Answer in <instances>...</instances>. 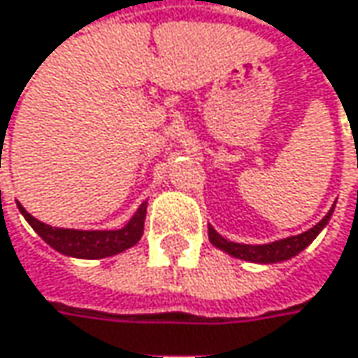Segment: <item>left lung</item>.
Listing matches in <instances>:
<instances>
[{"label": "left lung", "mask_w": 358, "mask_h": 358, "mask_svg": "<svg viewBox=\"0 0 358 358\" xmlns=\"http://www.w3.org/2000/svg\"><path fill=\"white\" fill-rule=\"evenodd\" d=\"M330 215L328 213L317 225H313L311 229L299 234V236H293V238H285V240H278L273 244L264 245H248V244H236V242H227L225 238H221L213 227H209V240L213 245H217L219 250L236 256V258H242L248 262H260V264H273V262H280V260H287V258H293L295 254H299L306 245L313 242V238L322 231V227L330 221Z\"/></svg>", "instance_id": "left-lung-1"}]
</instances>
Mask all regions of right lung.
<instances>
[{"instance_id":"right-lung-1","label":"right lung","mask_w":358,"mask_h":358,"mask_svg":"<svg viewBox=\"0 0 358 358\" xmlns=\"http://www.w3.org/2000/svg\"><path fill=\"white\" fill-rule=\"evenodd\" d=\"M20 213L26 217V221L32 225V229L57 252L65 256H76V258H106L118 254L131 245H135L143 236V223H145L147 203L139 207V211L131 217V221L122 229L114 231H80V229H61V227H50L47 223L34 219L22 205Z\"/></svg>"}]
</instances>
